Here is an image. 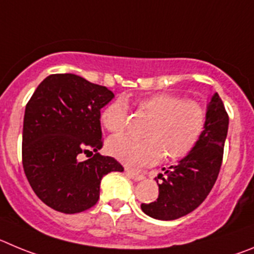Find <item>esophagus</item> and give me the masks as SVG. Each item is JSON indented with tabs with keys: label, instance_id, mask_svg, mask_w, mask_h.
Segmentation results:
<instances>
[{
	"label": "esophagus",
	"instance_id": "esophagus-1",
	"mask_svg": "<svg viewBox=\"0 0 254 254\" xmlns=\"http://www.w3.org/2000/svg\"><path fill=\"white\" fill-rule=\"evenodd\" d=\"M127 176H130V177L132 178V180H135V181H140V180H143L144 178V175L140 172H135V171L132 170H129V168H127Z\"/></svg>",
	"mask_w": 254,
	"mask_h": 254
}]
</instances>
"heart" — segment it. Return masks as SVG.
I'll return each mask as SVG.
<instances>
[{
  "label": "heart",
  "instance_id": "heart-1",
  "mask_svg": "<svg viewBox=\"0 0 254 254\" xmlns=\"http://www.w3.org/2000/svg\"><path fill=\"white\" fill-rule=\"evenodd\" d=\"M138 109L152 118L145 139L114 136L107 141V152L130 167L153 164L162 158L178 161L192 153L205 134L207 114L195 100L171 93H152L138 100ZM101 122L110 132L120 134L127 124V107L119 99L107 105Z\"/></svg>",
  "mask_w": 254,
  "mask_h": 254
}]
</instances>
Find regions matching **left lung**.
Instances as JSON below:
<instances>
[{
	"label": "left lung",
	"mask_w": 254,
	"mask_h": 254,
	"mask_svg": "<svg viewBox=\"0 0 254 254\" xmlns=\"http://www.w3.org/2000/svg\"><path fill=\"white\" fill-rule=\"evenodd\" d=\"M207 127L192 153L158 175V198L141 204L147 215L158 220H175L193 211L207 197L220 172L229 116L218 93L207 106Z\"/></svg>",
	"instance_id": "left-lung-1"
}]
</instances>
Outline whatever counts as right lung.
I'll return each instance as SVG.
<instances>
[{
	"mask_svg": "<svg viewBox=\"0 0 254 254\" xmlns=\"http://www.w3.org/2000/svg\"><path fill=\"white\" fill-rule=\"evenodd\" d=\"M114 99L105 86L72 73L50 74L26 104L22 167L31 189L52 209L76 214L100 197L105 175L124 167L102 148L101 109ZM86 154L89 159L79 161Z\"/></svg>",
	"mask_w": 254,
	"mask_h": 254,
	"instance_id": "right-lung-1",
	"label": "right lung"
}]
</instances>
